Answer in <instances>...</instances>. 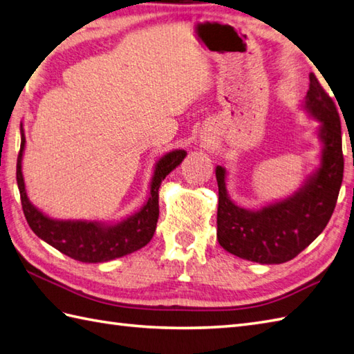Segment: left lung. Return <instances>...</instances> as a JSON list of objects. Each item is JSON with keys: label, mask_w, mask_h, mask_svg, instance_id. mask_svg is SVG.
Returning <instances> with one entry per match:
<instances>
[{"label": "left lung", "mask_w": 354, "mask_h": 354, "mask_svg": "<svg viewBox=\"0 0 354 354\" xmlns=\"http://www.w3.org/2000/svg\"><path fill=\"white\" fill-rule=\"evenodd\" d=\"M306 108L321 122L324 142L322 164L292 198L259 212L232 204L225 189V169H216L219 185L217 240L225 251L240 259L278 265L289 261L309 246L332 217L344 176L341 118L337 108L312 73Z\"/></svg>", "instance_id": "obj_1"}]
</instances>
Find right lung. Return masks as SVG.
<instances>
[{
    "label": "right lung",
    "instance_id": "add662e5",
    "mask_svg": "<svg viewBox=\"0 0 354 354\" xmlns=\"http://www.w3.org/2000/svg\"><path fill=\"white\" fill-rule=\"evenodd\" d=\"M26 137L21 124V149L17 161V181L22 204V212L28 227L37 237L47 242L57 251L82 263L109 261L131 254L146 246L153 237L156 230L160 205H158V190L169 173L183 162L185 150H173L158 161L150 184V196L147 204L138 213L127 217L117 225H100L97 222H71L53 221L30 204L26 194L24 178L21 171L22 152H24Z\"/></svg>",
    "mask_w": 354,
    "mask_h": 354
}]
</instances>
